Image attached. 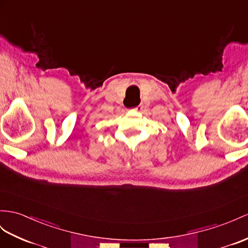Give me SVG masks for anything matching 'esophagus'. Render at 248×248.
I'll return each mask as SVG.
<instances>
[{
  "label": "esophagus",
  "instance_id": "esophagus-1",
  "mask_svg": "<svg viewBox=\"0 0 248 248\" xmlns=\"http://www.w3.org/2000/svg\"><path fill=\"white\" fill-rule=\"evenodd\" d=\"M142 108H143V106L139 105V106H136V107L134 108V110H136V111H140V110H142Z\"/></svg>",
  "mask_w": 248,
  "mask_h": 248
}]
</instances>
